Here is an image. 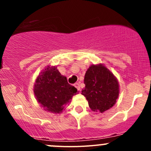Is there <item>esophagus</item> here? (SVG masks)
Returning a JSON list of instances; mask_svg holds the SVG:
<instances>
[{
  "label": "esophagus",
  "mask_w": 151,
  "mask_h": 151,
  "mask_svg": "<svg viewBox=\"0 0 151 151\" xmlns=\"http://www.w3.org/2000/svg\"><path fill=\"white\" fill-rule=\"evenodd\" d=\"M74 87H75V88H77V91H80V84H79L78 83H75V84H74Z\"/></svg>",
  "instance_id": "1"
}]
</instances>
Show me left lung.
Segmentation results:
<instances>
[{
  "label": "left lung",
  "mask_w": 151,
  "mask_h": 151,
  "mask_svg": "<svg viewBox=\"0 0 151 151\" xmlns=\"http://www.w3.org/2000/svg\"><path fill=\"white\" fill-rule=\"evenodd\" d=\"M84 83L82 94L91 110L103 113L115 104L119 96V83L104 64L91 65L85 73Z\"/></svg>",
  "instance_id": "1"
}]
</instances>
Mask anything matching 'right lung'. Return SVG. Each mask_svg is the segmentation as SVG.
I'll return each mask as SVG.
<instances>
[{"label": "right lung", "instance_id": "obj_1", "mask_svg": "<svg viewBox=\"0 0 151 151\" xmlns=\"http://www.w3.org/2000/svg\"><path fill=\"white\" fill-rule=\"evenodd\" d=\"M33 93L45 110L58 114L65 110L77 90L68 84L66 77L59 72L57 67L48 65L36 77Z\"/></svg>", "mask_w": 151, "mask_h": 151}]
</instances>
